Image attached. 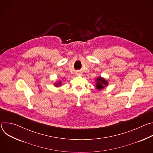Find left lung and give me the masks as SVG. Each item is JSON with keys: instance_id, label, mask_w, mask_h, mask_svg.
Returning <instances> with one entry per match:
<instances>
[{"instance_id": "8db88e82", "label": "left lung", "mask_w": 153, "mask_h": 153, "mask_svg": "<svg viewBox=\"0 0 153 153\" xmlns=\"http://www.w3.org/2000/svg\"><path fill=\"white\" fill-rule=\"evenodd\" d=\"M96 88L97 90H100L103 89L106 86L108 85V81L106 80L104 78L102 77H99L96 79Z\"/></svg>"}]
</instances>
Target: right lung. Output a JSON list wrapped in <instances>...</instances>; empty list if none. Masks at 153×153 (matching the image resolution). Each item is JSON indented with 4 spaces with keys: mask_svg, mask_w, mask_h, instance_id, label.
Here are the masks:
<instances>
[{
    "mask_svg": "<svg viewBox=\"0 0 153 153\" xmlns=\"http://www.w3.org/2000/svg\"><path fill=\"white\" fill-rule=\"evenodd\" d=\"M54 85H55V86H56L58 87V86H60V85H61V82H60V81H59V82L54 83Z\"/></svg>",
    "mask_w": 153,
    "mask_h": 153,
    "instance_id": "right-lung-1",
    "label": "right lung"
}]
</instances>
